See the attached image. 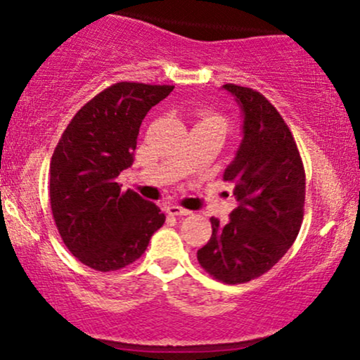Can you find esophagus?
Masks as SVG:
<instances>
[{"label": "esophagus", "instance_id": "obj_1", "mask_svg": "<svg viewBox=\"0 0 360 360\" xmlns=\"http://www.w3.org/2000/svg\"><path fill=\"white\" fill-rule=\"evenodd\" d=\"M166 212H167L169 214H172V217H186V214L191 213V212H189V210L181 208V206H177V205H169V206H166Z\"/></svg>", "mask_w": 360, "mask_h": 360}]
</instances>
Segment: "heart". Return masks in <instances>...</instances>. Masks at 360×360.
Wrapping results in <instances>:
<instances>
[{"label": "heart", "mask_w": 360, "mask_h": 360, "mask_svg": "<svg viewBox=\"0 0 360 360\" xmlns=\"http://www.w3.org/2000/svg\"><path fill=\"white\" fill-rule=\"evenodd\" d=\"M200 123H214V125H220L226 130V120L220 117V115H214V113H208V111H205V113H201V122Z\"/></svg>", "instance_id": "obj_1"}]
</instances>
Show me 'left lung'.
Masks as SVG:
<instances>
[{"label": "left lung", "mask_w": 360, "mask_h": 360, "mask_svg": "<svg viewBox=\"0 0 360 360\" xmlns=\"http://www.w3.org/2000/svg\"><path fill=\"white\" fill-rule=\"evenodd\" d=\"M238 103L243 139L223 172L238 206L229 223L212 218L198 262L217 281L242 284L271 269L298 237L304 213V167L291 130L264 94L223 84Z\"/></svg>", "instance_id": "1"}]
</instances>
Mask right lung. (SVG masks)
<instances>
[{
    "instance_id": "1",
    "label": "right lung",
    "mask_w": 360,
    "mask_h": 360,
    "mask_svg": "<svg viewBox=\"0 0 360 360\" xmlns=\"http://www.w3.org/2000/svg\"><path fill=\"white\" fill-rule=\"evenodd\" d=\"M174 86L117 82L74 115L51 160V208L62 242L84 266L117 271L166 221L159 206L117 183L134 162L147 111Z\"/></svg>"
}]
</instances>
